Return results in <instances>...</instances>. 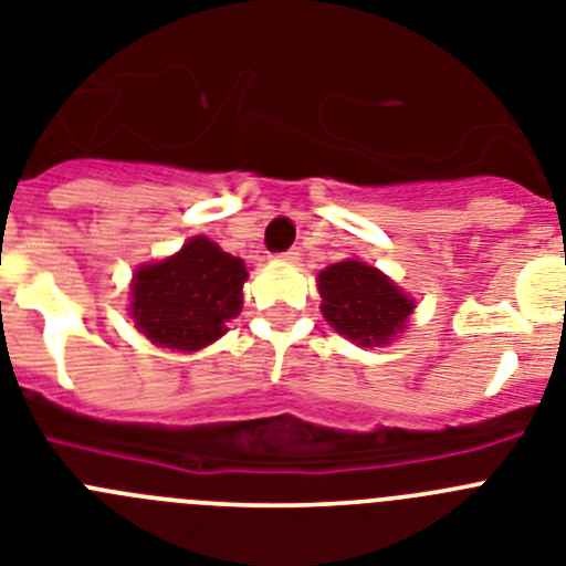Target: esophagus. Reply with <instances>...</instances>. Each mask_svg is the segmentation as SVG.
<instances>
[{
  "instance_id": "obj_1",
  "label": "esophagus",
  "mask_w": 566,
  "mask_h": 566,
  "mask_svg": "<svg viewBox=\"0 0 566 566\" xmlns=\"http://www.w3.org/2000/svg\"><path fill=\"white\" fill-rule=\"evenodd\" d=\"M277 260H283V263H297L300 252H297V249H289V252H280Z\"/></svg>"
}]
</instances>
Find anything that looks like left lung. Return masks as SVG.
I'll list each match as a JSON object with an SVG mask.
<instances>
[{
    "mask_svg": "<svg viewBox=\"0 0 566 566\" xmlns=\"http://www.w3.org/2000/svg\"><path fill=\"white\" fill-rule=\"evenodd\" d=\"M319 312L352 343L363 348L391 343L402 334L413 312V300L379 269L363 260H343L317 274Z\"/></svg>",
    "mask_w": 566,
    "mask_h": 566,
    "instance_id": "8db88e82",
    "label": "left lung"
}]
</instances>
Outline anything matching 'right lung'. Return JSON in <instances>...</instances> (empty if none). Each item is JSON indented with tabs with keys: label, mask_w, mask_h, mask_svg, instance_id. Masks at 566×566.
Here are the masks:
<instances>
[{
	"label": "right lung",
	"mask_w": 566,
	"mask_h": 566,
	"mask_svg": "<svg viewBox=\"0 0 566 566\" xmlns=\"http://www.w3.org/2000/svg\"><path fill=\"white\" fill-rule=\"evenodd\" d=\"M247 277L243 260L198 234L172 258L135 269L129 314L155 345L198 352L223 337L240 314Z\"/></svg>",
	"instance_id": "obj_1"
}]
</instances>
